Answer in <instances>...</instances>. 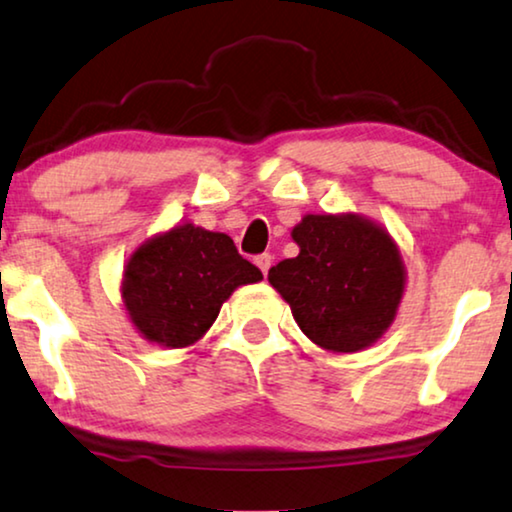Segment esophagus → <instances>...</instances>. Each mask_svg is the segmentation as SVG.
Returning <instances> with one entry per match:
<instances>
[{
  "instance_id": "obj_1",
  "label": "esophagus",
  "mask_w": 512,
  "mask_h": 512,
  "mask_svg": "<svg viewBox=\"0 0 512 512\" xmlns=\"http://www.w3.org/2000/svg\"><path fill=\"white\" fill-rule=\"evenodd\" d=\"M254 261H256L258 268H261L263 275H268V270H270V265H272V256L270 254H258Z\"/></svg>"
}]
</instances>
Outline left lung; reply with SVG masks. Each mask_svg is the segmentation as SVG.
<instances>
[{
    "label": "left lung",
    "instance_id": "8db88e82",
    "mask_svg": "<svg viewBox=\"0 0 512 512\" xmlns=\"http://www.w3.org/2000/svg\"><path fill=\"white\" fill-rule=\"evenodd\" d=\"M298 256L268 270L310 341L331 353L367 348L395 320L404 291L400 251L386 230L357 216H305Z\"/></svg>",
    "mask_w": 512,
    "mask_h": 512
}]
</instances>
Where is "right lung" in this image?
<instances>
[{"label":"right lung","instance_id":"1","mask_svg":"<svg viewBox=\"0 0 512 512\" xmlns=\"http://www.w3.org/2000/svg\"><path fill=\"white\" fill-rule=\"evenodd\" d=\"M263 272L240 256L223 232L192 223L164 232L131 256L124 305L148 341L185 348L216 322L225 298Z\"/></svg>","mask_w":512,"mask_h":512}]
</instances>
